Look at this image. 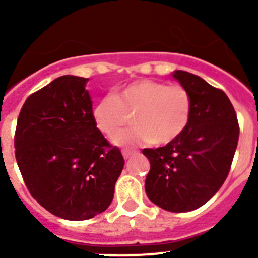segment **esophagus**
<instances>
[{
	"mask_svg": "<svg viewBox=\"0 0 258 258\" xmlns=\"http://www.w3.org/2000/svg\"><path fill=\"white\" fill-rule=\"evenodd\" d=\"M133 154L134 151H129V150H124V151H122V156H124V159H129Z\"/></svg>",
	"mask_w": 258,
	"mask_h": 258,
	"instance_id": "1",
	"label": "esophagus"
}]
</instances>
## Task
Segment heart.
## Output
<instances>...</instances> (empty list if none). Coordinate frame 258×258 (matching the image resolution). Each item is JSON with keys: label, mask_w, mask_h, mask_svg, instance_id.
Returning <instances> with one entry per match:
<instances>
[{"label": "heart", "mask_w": 258, "mask_h": 258, "mask_svg": "<svg viewBox=\"0 0 258 258\" xmlns=\"http://www.w3.org/2000/svg\"><path fill=\"white\" fill-rule=\"evenodd\" d=\"M191 111L192 101L186 88L142 79L101 98L93 107V120L102 133L112 137L134 115L136 127L115 136L116 145H168L186 131Z\"/></svg>", "instance_id": "1"}]
</instances>
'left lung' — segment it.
<instances>
[{"label":"left lung","mask_w":258,"mask_h":258,"mask_svg":"<svg viewBox=\"0 0 258 258\" xmlns=\"http://www.w3.org/2000/svg\"><path fill=\"white\" fill-rule=\"evenodd\" d=\"M172 76L191 95L190 122L173 142L143 150L151 165L145 190L157 207L182 213L204 206L220 190L238 146L239 125L222 90L186 71Z\"/></svg>","instance_id":"left-lung-1"}]
</instances>
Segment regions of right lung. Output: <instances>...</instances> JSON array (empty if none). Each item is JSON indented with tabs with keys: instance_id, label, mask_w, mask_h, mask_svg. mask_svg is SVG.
Returning a JSON list of instances; mask_svg holds the SVG:
<instances>
[{
	"instance_id": "right-lung-1",
	"label": "right lung",
	"mask_w": 258,
	"mask_h": 258,
	"mask_svg": "<svg viewBox=\"0 0 258 258\" xmlns=\"http://www.w3.org/2000/svg\"><path fill=\"white\" fill-rule=\"evenodd\" d=\"M88 81L66 75L29 95L14 142L32 197L70 221L89 220L108 208L125 164L93 120Z\"/></svg>"
}]
</instances>
